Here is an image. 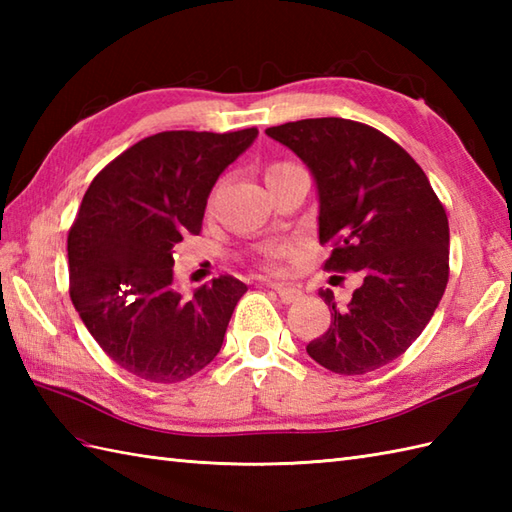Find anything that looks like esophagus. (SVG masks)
<instances>
[{
    "label": "esophagus",
    "mask_w": 512,
    "mask_h": 512,
    "mask_svg": "<svg viewBox=\"0 0 512 512\" xmlns=\"http://www.w3.org/2000/svg\"><path fill=\"white\" fill-rule=\"evenodd\" d=\"M270 288H273L277 292V297L281 299V303H295L301 299L303 292L295 286H284V284H270Z\"/></svg>",
    "instance_id": "esophagus-1"
}]
</instances>
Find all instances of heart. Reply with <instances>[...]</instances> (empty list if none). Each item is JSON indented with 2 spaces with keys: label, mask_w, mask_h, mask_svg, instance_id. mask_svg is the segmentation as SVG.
Here are the masks:
<instances>
[{
  "label": "heart",
  "mask_w": 512,
  "mask_h": 512,
  "mask_svg": "<svg viewBox=\"0 0 512 512\" xmlns=\"http://www.w3.org/2000/svg\"><path fill=\"white\" fill-rule=\"evenodd\" d=\"M279 165H286V162H277V165H270L268 169H275ZM292 255V244H281L277 246L273 253H270V266L277 264V259H284V257H290Z\"/></svg>",
  "instance_id": "heart-1"
}]
</instances>
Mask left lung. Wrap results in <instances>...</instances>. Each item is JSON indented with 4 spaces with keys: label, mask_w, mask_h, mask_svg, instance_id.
<instances>
[{
    "label": "left lung",
    "mask_w": 512,
    "mask_h": 512,
    "mask_svg": "<svg viewBox=\"0 0 512 512\" xmlns=\"http://www.w3.org/2000/svg\"><path fill=\"white\" fill-rule=\"evenodd\" d=\"M310 167L319 189L323 270L358 273L345 308L319 290L330 328L308 354L334 374H367L409 350L449 281V220L429 178L396 140L347 118L268 127Z\"/></svg>",
    "instance_id": "left-lung-1"
}]
</instances>
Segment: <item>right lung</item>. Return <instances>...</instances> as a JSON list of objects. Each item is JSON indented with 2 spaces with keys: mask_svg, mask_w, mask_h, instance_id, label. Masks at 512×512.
<instances>
[{
  "mask_svg": "<svg viewBox=\"0 0 512 512\" xmlns=\"http://www.w3.org/2000/svg\"><path fill=\"white\" fill-rule=\"evenodd\" d=\"M239 132H160L105 165L68 233L70 299L101 350L129 374L180 383L217 356L248 290L220 275L184 299L173 284V246L202 231L220 173L250 147Z\"/></svg>",
  "mask_w": 512,
  "mask_h": 512,
  "instance_id": "1",
  "label": "right lung"
}]
</instances>
